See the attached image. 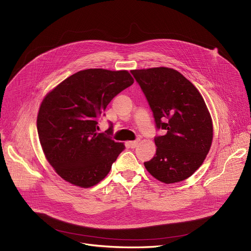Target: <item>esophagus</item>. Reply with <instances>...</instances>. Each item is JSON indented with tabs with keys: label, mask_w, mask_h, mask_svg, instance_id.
Wrapping results in <instances>:
<instances>
[{
	"label": "esophagus",
	"mask_w": 251,
	"mask_h": 251,
	"mask_svg": "<svg viewBox=\"0 0 251 251\" xmlns=\"http://www.w3.org/2000/svg\"><path fill=\"white\" fill-rule=\"evenodd\" d=\"M138 143H139V139H136V140H134V141H129V142H128L129 147H130L131 149H135V148L138 146Z\"/></svg>",
	"instance_id": "esophagus-1"
}]
</instances>
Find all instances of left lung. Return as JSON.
Wrapping results in <instances>:
<instances>
[{
	"instance_id": "left-lung-1",
	"label": "left lung",
	"mask_w": 251,
	"mask_h": 251,
	"mask_svg": "<svg viewBox=\"0 0 251 251\" xmlns=\"http://www.w3.org/2000/svg\"><path fill=\"white\" fill-rule=\"evenodd\" d=\"M152 112L156 130L155 155L147 170L166 184L187 179L209 151L213 123L197 88L178 71L166 68L132 70Z\"/></svg>"
}]
</instances>
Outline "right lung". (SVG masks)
Instances as JSON below:
<instances>
[{"mask_svg": "<svg viewBox=\"0 0 251 251\" xmlns=\"http://www.w3.org/2000/svg\"><path fill=\"white\" fill-rule=\"evenodd\" d=\"M128 71L86 69L66 78L44 99L37 133L48 162L58 175L88 188L108 175L125 146L115 142L113 124L97 133L109 102L132 85Z\"/></svg>", "mask_w": 251, "mask_h": 251, "instance_id": "right-lung-1", "label": "right lung"}]
</instances>
